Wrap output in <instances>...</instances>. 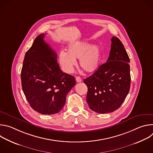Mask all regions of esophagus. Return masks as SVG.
<instances>
[{
  "label": "esophagus",
  "mask_w": 153,
  "mask_h": 153,
  "mask_svg": "<svg viewBox=\"0 0 153 153\" xmlns=\"http://www.w3.org/2000/svg\"><path fill=\"white\" fill-rule=\"evenodd\" d=\"M76 82H77V83H79V82H82V79H81L80 77L77 76V77H76Z\"/></svg>",
  "instance_id": "esophagus-1"
}]
</instances>
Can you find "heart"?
Returning a JSON list of instances; mask_svg holds the SVG:
<instances>
[{
	"label": "heart",
	"mask_w": 153,
	"mask_h": 153,
	"mask_svg": "<svg viewBox=\"0 0 153 153\" xmlns=\"http://www.w3.org/2000/svg\"><path fill=\"white\" fill-rule=\"evenodd\" d=\"M103 56L102 48L85 42H74L68 46L67 53L61 52L59 62L63 70L67 73L73 71L76 59H79V66L88 73L96 71L100 66Z\"/></svg>",
	"instance_id": "obj_1"
}]
</instances>
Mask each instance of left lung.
Wrapping results in <instances>:
<instances>
[{
    "label": "left lung",
    "instance_id": "left-lung-1",
    "mask_svg": "<svg viewBox=\"0 0 153 153\" xmlns=\"http://www.w3.org/2000/svg\"><path fill=\"white\" fill-rule=\"evenodd\" d=\"M129 58L121 41L112 37L110 55L106 63L84 79L88 87L86 102L94 112L111 113L121 106L131 84Z\"/></svg>",
    "mask_w": 153,
    "mask_h": 153
}]
</instances>
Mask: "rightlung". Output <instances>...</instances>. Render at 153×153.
Listing matches in <instances>:
<instances>
[{"instance_id": "obj_1", "label": "right lung", "mask_w": 153, "mask_h": 153, "mask_svg": "<svg viewBox=\"0 0 153 153\" xmlns=\"http://www.w3.org/2000/svg\"><path fill=\"white\" fill-rule=\"evenodd\" d=\"M43 33L27 51L21 71L24 93L34 110L42 114L58 113L76 85L74 77L62 71L57 54L44 41Z\"/></svg>"}]
</instances>
